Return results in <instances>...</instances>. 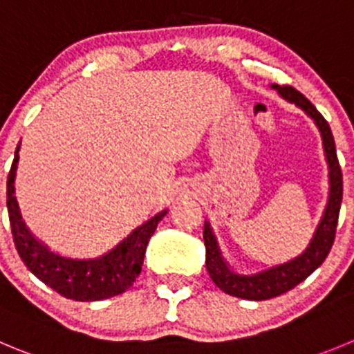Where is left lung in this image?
Returning a JSON list of instances; mask_svg holds the SVG:
<instances>
[{
	"mask_svg": "<svg viewBox=\"0 0 354 354\" xmlns=\"http://www.w3.org/2000/svg\"><path fill=\"white\" fill-rule=\"evenodd\" d=\"M271 88H274L281 99L295 104L299 109L304 111L315 121L316 129L319 130V136H322L323 153H325L326 165H328V184H330V187H328V200H326L322 221H319L306 250L297 257L283 262V264L271 266V268L252 272V274H243V272H238L231 268L230 262L225 261L224 255H222L210 222L205 221L203 241L205 248H207L205 264H207V271L212 281L225 294L233 295V297L248 299V301H266V299L285 294V292L292 290L295 285L304 281L316 268L322 266V262L325 261L332 245H334L342 201V171L339 167L337 153H335L334 136H332V130L326 120L301 92H297L292 86L271 85Z\"/></svg>",
	"mask_w": 354,
	"mask_h": 354,
	"instance_id": "left-lung-1",
	"label": "left lung"
}]
</instances>
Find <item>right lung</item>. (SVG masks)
I'll list each match as a JSON object with an SVG mask.
<instances>
[{
	"mask_svg": "<svg viewBox=\"0 0 354 354\" xmlns=\"http://www.w3.org/2000/svg\"><path fill=\"white\" fill-rule=\"evenodd\" d=\"M19 149L6 180V207L13 243L29 271L60 295L73 301H102L123 294L133 285L142 269L147 243L156 225L168 210L158 212L154 217L140 224L123 241L95 259L64 257L50 250L39 241L24 222L15 198V174L19 165Z\"/></svg>",
	"mask_w": 354,
	"mask_h": 354,
	"instance_id": "obj_1",
	"label": "right lung"
}]
</instances>
